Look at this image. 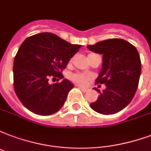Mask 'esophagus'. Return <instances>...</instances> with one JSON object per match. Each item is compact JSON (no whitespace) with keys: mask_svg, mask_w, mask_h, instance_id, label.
<instances>
[{"mask_svg":"<svg viewBox=\"0 0 151 151\" xmlns=\"http://www.w3.org/2000/svg\"><path fill=\"white\" fill-rule=\"evenodd\" d=\"M79 89H80V90L82 91L83 92H87L88 91V89H86V88H80V87H79Z\"/></svg>","mask_w":151,"mask_h":151,"instance_id":"esophagus-1","label":"esophagus"}]
</instances>
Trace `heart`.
<instances>
[{
	"label": "heart",
	"mask_w": 151,
	"mask_h": 151,
	"mask_svg": "<svg viewBox=\"0 0 151 151\" xmlns=\"http://www.w3.org/2000/svg\"><path fill=\"white\" fill-rule=\"evenodd\" d=\"M70 62H71V60H70ZM70 80L75 83L83 87L85 85H87L88 81L91 80V76H89L88 75L85 74V73L77 72V73L71 75Z\"/></svg>",
	"instance_id": "b5f03b06"
}]
</instances>
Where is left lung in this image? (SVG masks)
Returning <instances> with one entry per match:
<instances>
[{
	"label": "left lung",
	"instance_id": "1",
	"mask_svg": "<svg viewBox=\"0 0 151 151\" xmlns=\"http://www.w3.org/2000/svg\"><path fill=\"white\" fill-rule=\"evenodd\" d=\"M90 51L103 55V68L96 83L106 85L91 109L102 114H113L131 103L139 86L141 60L136 47L123 39H109L88 45ZM96 91V89H95Z\"/></svg>",
	"mask_w": 151,
	"mask_h": 151
}]
</instances>
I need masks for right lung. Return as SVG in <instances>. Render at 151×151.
<instances>
[{"label": "right lung", "mask_w": 151, "mask_h": 151, "mask_svg": "<svg viewBox=\"0 0 151 151\" xmlns=\"http://www.w3.org/2000/svg\"><path fill=\"white\" fill-rule=\"evenodd\" d=\"M80 47L50 32L36 34L22 43L13 62V86L27 109L50 115L63 106L74 86L67 79L53 84L48 80L63 79L62 71Z\"/></svg>", "instance_id": "right-lung-1"}]
</instances>
